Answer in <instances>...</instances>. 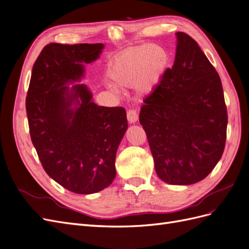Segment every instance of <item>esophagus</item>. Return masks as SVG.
<instances>
[{
	"mask_svg": "<svg viewBox=\"0 0 249 249\" xmlns=\"http://www.w3.org/2000/svg\"><path fill=\"white\" fill-rule=\"evenodd\" d=\"M126 117H127V122L130 124H135L138 120V113L135 109H130L126 112Z\"/></svg>",
	"mask_w": 249,
	"mask_h": 249,
	"instance_id": "esophagus-1",
	"label": "esophagus"
}]
</instances>
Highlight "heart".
I'll return each mask as SVG.
<instances>
[{
  "label": "heart",
  "mask_w": 249,
  "mask_h": 249,
  "mask_svg": "<svg viewBox=\"0 0 249 249\" xmlns=\"http://www.w3.org/2000/svg\"><path fill=\"white\" fill-rule=\"evenodd\" d=\"M170 63V55L162 47L141 45L124 50L112 59L108 74L117 87L137 86L147 91L163 76Z\"/></svg>",
  "instance_id": "heart-1"
}]
</instances>
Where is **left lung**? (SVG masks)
<instances>
[{
	"instance_id": "8db88e82",
	"label": "left lung",
	"mask_w": 249,
	"mask_h": 249,
	"mask_svg": "<svg viewBox=\"0 0 249 249\" xmlns=\"http://www.w3.org/2000/svg\"><path fill=\"white\" fill-rule=\"evenodd\" d=\"M176 56L144 98L139 123L158 177L174 185L199 182L222 156L227 110L221 79L198 43L177 32Z\"/></svg>"
}]
</instances>
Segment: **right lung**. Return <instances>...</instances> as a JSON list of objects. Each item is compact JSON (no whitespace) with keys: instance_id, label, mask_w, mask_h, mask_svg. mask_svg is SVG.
Returning a JSON list of instances; mask_svg holds the SVG:
<instances>
[{"instance_id":"right-lung-1","label":"right lung","mask_w":249,"mask_h":249,"mask_svg":"<svg viewBox=\"0 0 249 249\" xmlns=\"http://www.w3.org/2000/svg\"><path fill=\"white\" fill-rule=\"evenodd\" d=\"M104 44L45 46L33 65L26 111L29 132L45 172L66 190L93 194L116 176L115 156L127 127L123 107L93 103L78 82ZM73 107H72L71 106Z\"/></svg>"}]
</instances>
